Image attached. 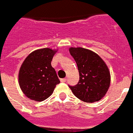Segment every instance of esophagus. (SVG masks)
I'll list each match as a JSON object with an SVG mask.
<instances>
[{"mask_svg": "<svg viewBox=\"0 0 133 133\" xmlns=\"http://www.w3.org/2000/svg\"><path fill=\"white\" fill-rule=\"evenodd\" d=\"M66 80H67L66 78H61V80H60V81H61V82H66Z\"/></svg>", "mask_w": 133, "mask_h": 133, "instance_id": "34e87169", "label": "esophagus"}]
</instances>
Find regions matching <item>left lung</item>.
I'll return each mask as SVG.
<instances>
[{"instance_id":"1","label":"left lung","mask_w":133,"mask_h":133,"mask_svg":"<svg viewBox=\"0 0 133 133\" xmlns=\"http://www.w3.org/2000/svg\"><path fill=\"white\" fill-rule=\"evenodd\" d=\"M78 66L79 81L70 86L74 95L87 103L101 100L110 85V72L104 61L93 51L82 47L70 48Z\"/></svg>"}]
</instances>
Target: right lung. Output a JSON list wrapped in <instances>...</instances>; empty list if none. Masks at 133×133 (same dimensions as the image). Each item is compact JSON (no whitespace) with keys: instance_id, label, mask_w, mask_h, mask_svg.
<instances>
[{"instance_id":"add662e5","label":"right lung","mask_w":133,"mask_h":133,"mask_svg":"<svg viewBox=\"0 0 133 133\" xmlns=\"http://www.w3.org/2000/svg\"><path fill=\"white\" fill-rule=\"evenodd\" d=\"M55 50L44 48L33 51L25 59L19 72V84L29 99L42 101L52 95L60 81L51 66Z\"/></svg>"}]
</instances>
